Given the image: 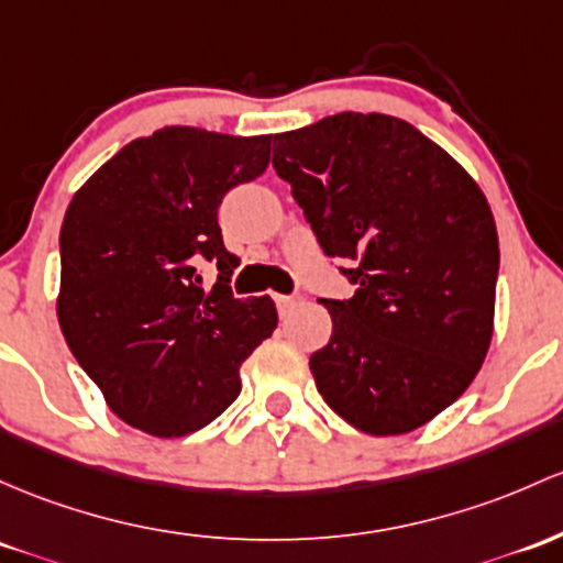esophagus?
<instances>
[{
    "instance_id": "obj_1",
    "label": "esophagus",
    "mask_w": 563,
    "mask_h": 563,
    "mask_svg": "<svg viewBox=\"0 0 563 563\" xmlns=\"http://www.w3.org/2000/svg\"><path fill=\"white\" fill-rule=\"evenodd\" d=\"M275 305L277 310H280V314H286L288 310H291L294 305H299V296H286V294H275Z\"/></svg>"
}]
</instances>
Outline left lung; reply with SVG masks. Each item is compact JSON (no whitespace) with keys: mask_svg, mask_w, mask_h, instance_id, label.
<instances>
[{"mask_svg":"<svg viewBox=\"0 0 563 563\" xmlns=\"http://www.w3.org/2000/svg\"><path fill=\"white\" fill-rule=\"evenodd\" d=\"M320 249L347 258L352 299L310 357L318 393L368 435H404L471 387L494 333L499 243L484 191L435 141L390 114L342 111L277 133Z\"/></svg>","mask_w":563,"mask_h":563,"instance_id":"8db88e82","label":"left lung"}]
</instances>
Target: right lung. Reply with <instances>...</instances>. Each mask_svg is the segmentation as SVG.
Wrapping results in <instances>:
<instances>
[{
    "label": "right lung",
    "instance_id": "right-lung-1",
    "mask_svg": "<svg viewBox=\"0 0 563 563\" xmlns=\"http://www.w3.org/2000/svg\"><path fill=\"white\" fill-rule=\"evenodd\" d=\"M272 135L170 125L103 163L60 227L58 323L122 422L157 438L211 424L240 395V366L277 329L269 296L234 299L221 200L269 165ZM220 280L208 292L199 267Z\"/></svg>",
    "mask_w": 563,
    "mask_h": 563
}]
</instances>
